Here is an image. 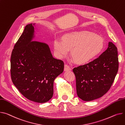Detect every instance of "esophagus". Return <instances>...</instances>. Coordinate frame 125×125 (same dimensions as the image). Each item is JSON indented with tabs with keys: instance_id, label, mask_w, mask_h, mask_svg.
Returning <instances> with one entry per match:
<instances>
[{
	"instance_id": "1",
	"label": "esophagus",
	"mask_w": 125,
	"mask_h": 125,
	"mask_svg": "<svg viewBox=\"0 0 125 125\" xmlns=\"http://www.w3.org/2000/svg\"><path fill=\"white\" fill-rule=\"evenodd\" d=\"M71 68L69 67V66L67 65V64H65L64 65V71H69V70H71Z\"/></svg>"
}]
</instances>
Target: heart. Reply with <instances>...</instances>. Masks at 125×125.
Returning <instances> with one entry per match:
<instances>
[{"instance_id": "1", "label": "heart", "mask_w": 125, "mask_h": 125, "mask_svg": "<svg viewBox=\"0 0 125 125\" xmlns=\"http://www.w3.org/2000/svg\"><path fill=\"white\" fill-rule=\"evenodd\" d=\"M62 40L56 39L54 48L58 57L63 58L71 49V54L78 64L86 63L101 53L104 43L103 39L94 33L87 31H75L65 34Z\"/></svg>"}]
</instances>
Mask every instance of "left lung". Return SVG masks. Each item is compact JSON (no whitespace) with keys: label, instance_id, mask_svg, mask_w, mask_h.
<instances>
[{"label":"left lung","instance_id":"left-lung-1","mask_svg":"<svg viewBox=\"0 0 125 125\" xmlns=\"http://www.w3.org/2000/svg\"><path fill=\"white\" fill-rule=\"evenodd\" d=\"M118 68L117 48L110 42L107 49L99 57L73 69L78 96L84 101L103 96L110 89Z\"/></svg>","mask_w":125,"mask_h":125}]
</instances>
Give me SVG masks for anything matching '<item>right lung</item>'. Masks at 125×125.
Masks as SVG:
<instances>
[{
  "label": "right lung",
  "instance_id": "obj_1",
  "mask_svg": "<svg viewBox=\"0 0 125 125\" xmlns=\"http://www.w3.org/2000/svg\"><path fill=\"white\" fill-rule=\"evenodd\" d=\"M34 37V27L30 23L25 27L12 50L11 77L25 97L44 103L52 97L54 81L63 72L64 64L53 57L47 44L32 41Z\"/></svg>",
  "mask_w": 125,
  "mask_h": 125
}]
</instances>
